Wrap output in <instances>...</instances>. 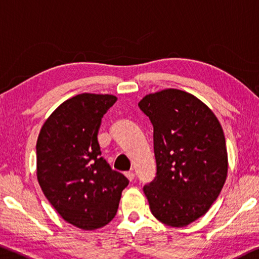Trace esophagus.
<instances>
[{
	"instance_id": "1",
	"label": "esophagus",
	"mask_w": 259,
	"mask_h": 259,
	"mask_svg": "<svg viewBox=\"0 0 259 259\" xmlns=\"http://www.w3.org/2000/svg\"><path fill=\"white\" fill-rule=\"evenodd\" d=\"M125 176H126L127 178H128V180H130L131 182H132V181L134 180V178H135V174L133 172V171H128V172L125 174Z\"/></svg>"
}]
</instances>
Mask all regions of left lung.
Masks as SVG:
<instances>
[{
  "mask_svg": "<svg viewBox=\"0 0 259 259\" xmlns=\"http://www.w3.org/2000/svg\"><path fill=\"white\" fill-rule=\"evenodd\" d=\"M139 107L154 127L156 177L143 186L150 210L166 226H188L207 212L224 188V131L204 103L182 90L149 94Z\"/></svg>",
  "mask_w": 259,
  "mask_h": 259,
  "instance_id": "1",
  "label": "left lung"
}]
</instances>
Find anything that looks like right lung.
Masks as SVG:
<instances>
[{"instance_id": "obj_1", "label": "right lung", "mask_w": 259, "mask_h": 259, "mask_svg": "<svg viewBox=\"0 0 259 259\" xmlns=\"http://www.w3.org/2000/svg\"><path fill=\"white\" fill-rule=\"evenodd\" d=\"M112 95L67 99L42 125L37 141V177L51 205L83 230L102 228L116 215L128 180L111 169L97 140Z\"/></svg>"}]
</instances>
